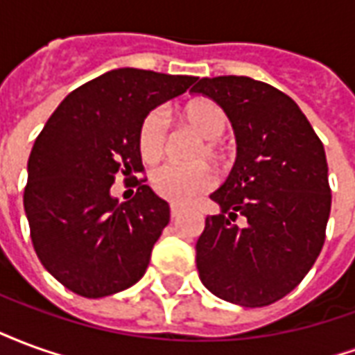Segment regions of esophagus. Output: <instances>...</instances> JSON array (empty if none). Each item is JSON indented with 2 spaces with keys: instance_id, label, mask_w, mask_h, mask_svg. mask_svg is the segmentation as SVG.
Segmentation results:
<instances>
[{
  "instance_id": "1",
  "label": "esophagus",
  "mask_w": 355,
  "mask_h": 355,
  "mask_svg": "<svg viewBox=\"0 0 355 355\" xmlns=\"http://www.w3.org/2000/svg\"><path fill=\"white\" fill-rule=\"evenodd\" d=\"M182 213H184V209L182 207H178V205H171V216H173V218H178Z\"/></svg>"
}]
</instances>
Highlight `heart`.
<instances>
[{
	"label": "heart",
	"mask_w": 355,
	"mask_h": 355,
	"mask_svg": "<svg viewBox=\"0 0 355 355\" xmlns=\"http://www.w3.org/2000/svg\"><path fill=\"white\" fill-rule=\"evenodd\" d=\"M182 117L193 131L205 139V146L200 150V155L215 154L216 142L228 127V117L224 110L213 101H193L182 108ZM169 140V119L162 108H154L142 117L139 125V150L142 159L148 163L159 162L165 154ZM216 177L211 167L203 163L196 165H163L152 175L154 192L171 201L175 205H188L200 196L213 190Z\"/></svg>",
	"instance_id": "1"
}]
</instances>
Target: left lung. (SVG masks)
Here are the masks:
<instances>
[{"mask_svg":"<svg viewBox=\"0 0 355 355\" xmlns=\"http://www.w3.org/2000/svg\"><path fill=\"white\" fill-rule=\"evenodd\" d=\"M201 93L232 121L238 157L211 200L196 243L201 283L234 304L259 308L297 287L325 241L331 188L320 137L297 102L245 76L201 78ZM243 216L245 227L234 225Z\"/></svg>","mask_w":355,"mask_h":355,"instance_id":"left-lung-1","label":"left lung"}]
</instances>
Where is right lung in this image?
<instances>
[{
    "instance_id": "right-lung-1",
    "label": "right lung",
    "mask_w": 355,
    "mask_h": 355,
    "mask_svg": "<svg viewBox=\"0 0 355 355\" xmlns=\"http://www.w3.org/2000/svg\"><path fill=\"white\" fill-rule=\"evenodd\" d=\"M196 80L117 68L72 91L47 119L28 159L24 211L37 259L66 289L101 298L144 275L169 203L144 180L125 203L110 188L119 173L144 169L142 117Z\"/></svg>"
}]
</instances>
